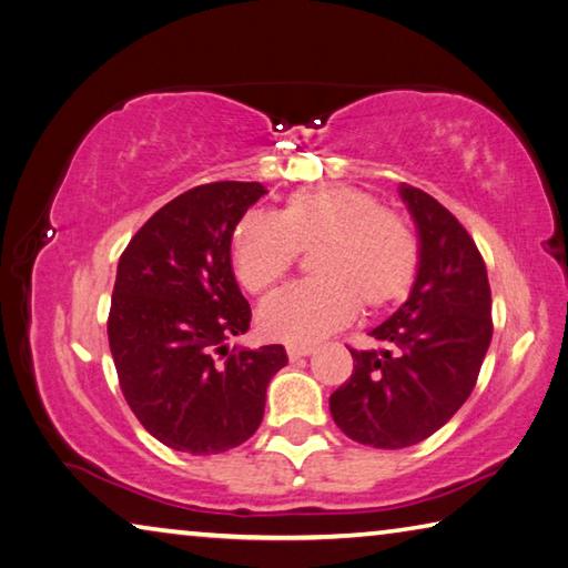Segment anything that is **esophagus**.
I'll return each mask as SVG.
<instances>
[{"mask_svg":"<svg viewBox=\"0 0 568 568\" xmlns=\"http://www.w3.org/2000/svg\"><path fill=\"white\" fill-rule=\"evenodd\" d=\"M310 354H314L312 344H286V356H290L292 362L302 359V356H310Z\"/></svg>","mask_w":568,"mask_h":568,"instance_id":"34e87169","label":"esophagus"}]
</instances>
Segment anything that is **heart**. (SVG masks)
Masks as SVG:
<instances>
[{
    "mask_svg": "<svg viewBox=\"0 0 568 568\" xmlns=\"http://www.w3.org/2000/svg\"><path fill=\"white\" fill-rule=\"evenodd\" d=\"M300 252H316V278L276 296L258 314L268 336L300 344L342 329L356 310L376 314L399 304L419 266L412 224L374 194L346 184L294 192L276 219L248 212L234 226V274L256 296L284 284Z\"/></svg>",
    "mask_w": 568,
    "mask_h": 568,
    "instance_id": "1",
    "label": "heart"
}]
</instances>
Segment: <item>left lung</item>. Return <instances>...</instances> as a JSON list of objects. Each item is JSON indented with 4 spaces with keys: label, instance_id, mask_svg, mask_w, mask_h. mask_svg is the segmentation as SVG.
I'll use <instances>...</instances> for the list:
<instances>
[{
    "label": "left lung",
    "instance_id": "8db88e82",
    "mask_svg": "<svg viewBox=\"0 0 568 568\" xmlns=\"http://www.w3.org/2000/svg\"><path fill=\"white\" fill-rule=\"evenodd\" d=\"M419 232L409 300L372 329L374 349H349L354 372L329 396L349 439L404 449L439 432L469 399L491 344V290L481 252L449 209L402 184Z\"/></svg>",
    "mask_w": 568,
    "mask_h": 568
}]
</instances>
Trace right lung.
Returning a JSON list of instances; mask_svg holds the SVG:
<instances>
[{
	"mask_svg": "<svg viewBox=\"0 0 568 568\" xmlns=\"http://www.w3.org/2000/svg\"><path fill=\"white\" fill-rule=\"evenodd\" d=\"M266 189L212 182L164 204L119 256L106 334L119 386L144 429L186 454L244 444L264 416L282 344L229 349L252 310L232 268V234Z\"/></svg>",
	"mask_w": 568,
	"mask_h": 568,
	"instance_id": "add662e5",
	"label": "right lung"
}]
</instances>
